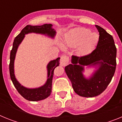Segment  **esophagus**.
Returning a JSON list of instances; mask_svg holds the SVG:
<instances>
[{
	"label": "esophagus",
	"instance_id": "obj_1",
	"mask_svg": "<svg viewBox=\"0 0 122 122\" xmlns=\"http://www.w3.org/2000/svg\"><path fill=\"white\" fill-rule=\"evenodd\" d=\"M69 62V57L66 56H63L61 57L60 60V64L61 66H66Z\"/></svg>",
	"mask_w": 122,
	"mask_h": 122
}]
</instances>
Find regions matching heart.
<instances>
[{"label":"heart","mask_w":122,"mask_h":122,"mask_svg":"<svg viewBox=\"0 0 122 122\" xmlns=\"http://www.w3.org/2000/svg\"><path fill=\"white\" fill-rule=\"evenodd\" d=\"M98 36L97 33L86 29H76L70 30L65 36V42L70 47H77V54L81 56L89 54L97 44Z\"/></svg>","instance_id":"b5f03b06"}]
</instances>
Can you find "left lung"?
Masks as SVG:
<instances>
[{
    "mask_svg": "<svg viewBox=\"0 0 122 122\" xmlns=\"http://www.w3.org/2000/svg\"><path fill=\"white\" fill-rule=\"evenodd\" d=\"M95 26L100 34L96 49L86 56H73L72 63L65 68L74 92L84 97H94L103 92L111 81L117 64V49L112 36L100 26ZM84 66H98L89 79L82 74Z\"/></svg>",
    "mask_w": 122,
    "mask_h": 122,
    "instance_id": "1",
    "label": "left lung"
}]
</instances>
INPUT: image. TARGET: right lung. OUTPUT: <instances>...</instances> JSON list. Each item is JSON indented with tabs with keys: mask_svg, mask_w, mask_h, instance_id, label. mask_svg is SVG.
<instances>
[{
	"mask_svg": "<svg viewBox=\"0 0 122 122\" xmlns=\"http://www.w3.org/2000/svg\"><path fill=\"white\" fill-rule=\"evenodd\" d=\"M52 25L49 24H45L42 25H27L25 27L21 33L15 38L14 40L13 48L10 52V62L9 65L10 74L11 79L15 88L16 89L19 93L27 100L32 101H36L44 100L48 98L51 95L52 90V82L54 76V70L55 68L59 65L60 57H58L56 60H51L47 66L48 69V79L45 84L41 87L36 89H27L26 87L21 86L19 82L16 80L14 73V62L17 49L19 44L22 42L24 38L25 35L29 33H41L47 35L51 38L54 37L56 35V31L52 28Z\"/></svg>",
	"mask_w": 122,
	"mask_h": 122,
	"instance_id": "obj_1",
	"label": "right lung"
}]
</instances>
